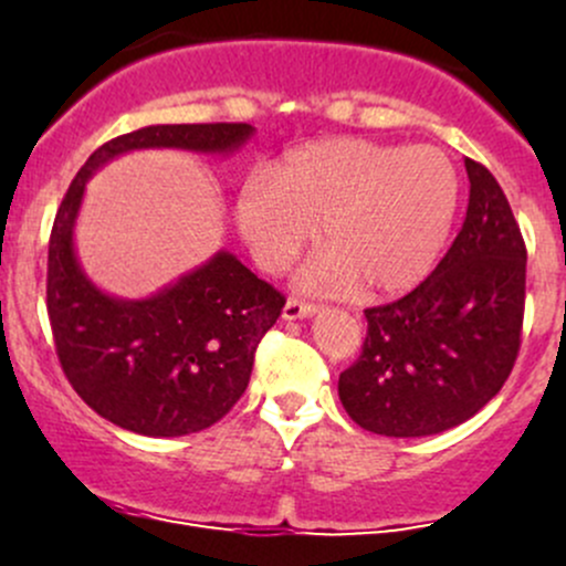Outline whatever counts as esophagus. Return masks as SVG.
I'll return each instance as SVG.
<instances>
[{"label": "esophagus", "mask_w": 566, "mask_h": 566, "mask_svg": "<svg viewBox=\"0 0 566 566\" xmlns=\"http://www.w3.org/2000/svg\"><path fill=\"white\" fill-rule=\"evenodd\" d=\"M316 311H319V305L303 303V301H295V297H290V301L284 303L282 316L287 322H295V319H308V316H314Z\"/></svg>", "instance_id": "obj_1"}]
</instances>
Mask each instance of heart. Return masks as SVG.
Instances as JSON below:
<instances>
[{
  "label": "heart",
  "instance_id": "1",
  "mask_svg": "<svg viewBox=\"0 0 566 566\" xmlns=\"http://www.w3.org/2000/svg\"><path fill=\"white\" fill-rule=\"evenodd\" d=\"M460 201V178L433 146L361 138L295 148L239 188L237 226L263 271L287 269L319 229L324 255L303 271L311 290L356 284L361 295L412 290L437 263Z\"/></svg>",
  "mask_w": 566,
  "mask_h": 566
}]
</instances>
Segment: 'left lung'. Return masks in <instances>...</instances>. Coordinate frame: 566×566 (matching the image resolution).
<instances>
[{"label":"left lung","mask_w":566,"mask_h":566,"mask_svg":"<svg viewBox=\"0 0 566 566\" xmlns=\"http://www.w3.org/2000/svg\"><path fill=\"white\" fill-rule=\"evenodd\" d=\"M463 229L426 282L367 308L361 356L337 394L356 426L415 439L454 428L509 380L522 346L527 247L492 172L465 159Z\"/></svg>","instance_id":"obj_1"}]
</instances>
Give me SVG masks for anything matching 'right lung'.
<instances>
[{
  "label": "right lung",
  "instance_id": "1",
  "mask_svg": "<svg viewBox=\"0 0 566 566\" xmlns=\"http://www.w3.org/2000/svg\"><path fill=\"white\" fill-rule=\"evenodd\" d=\"M255 127L151 125L103 143L71 180L50 233L48 316L74 391L114 426L143 437H186L218 423L250 382L282 292L220 250L157 295L127 301L97 290L80 265L74 226L84 186L106 161L140 148L239 151Z\"/></svg>",
  "mask_w": 566,
  "mask_h": 566
}]
</instances>
